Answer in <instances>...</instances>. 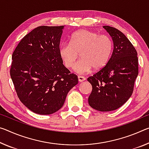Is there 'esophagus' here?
Masks as SVG:
<instances>
[{"label": "esophagus", "instance_id": "34e87169", "mask_svg": "<svg viewBox=\"0 0 149 149\" xmlns=\"http://www.w3.org/2000/svg\"><path fill=\"white\" fill-rule=\"evenodd\" d=\"M85 80H86V78H85L84 77L78 76V81H79V82H83V81H85Z\"/></svg>", "mask_w": 149, "mask_h": 149}]
</instances>
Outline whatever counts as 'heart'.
Segmentation results:
<instances>
[{
    "instance_id": "1",
    "label": "heart",
    "mask_w": 149,
    "mask_h": 149,
    "mask_svg": "<svg viewBox=\"0 0 149 149\" xmlns=\"http://www.w3.org/2000/svg\"><path fill=\"white\" fill-rule=\"evenodd\" d=\"M113 48L112 40L107 35L80 30L71 36L70 44L60 45L59 54L65 67L72 68L80 53L82 60L74 65V71L86 74L92 68L99 71L104 68L111 56Z\"/></svg>"
}]
</instances>
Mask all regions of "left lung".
<instances>
[{"instance_id":"1","label":"left lung","mask_w":149,"mask_h":149,"mask_svg":"<svg viewBox=\"0 0 149 149\" xmlns=\"http://www.w3.org/2000/svg\"><path fill=\"white\" fill-rule=\"evenodd\" d=\"M103 28L112 38V55L107 65L87 81L92 86L89 105L105 112L117 109L130 98L139 67L137 52L125 35L113 27Z\"/></svg>"}]
</instances>
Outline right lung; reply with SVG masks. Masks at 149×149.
<instances>
[{"label":"right lung","instance_id":"obj_1","mask_svg":"<svg viewBox=\"0 0 149 149\" xmlns=\"http://www.w3.org/2000/svg\"><path fill=\"white\" fill-rule=\"evenodd\" d=\"M64 26H38L21 40L12 56L10 77L21 102L32 112L52 114L78 84L59 54Z\"/></svg>","mask_w":149,"mask_h":149}]
</instances>
